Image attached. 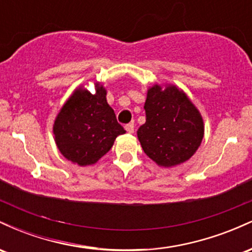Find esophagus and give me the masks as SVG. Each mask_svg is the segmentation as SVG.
<instances>
[{
	"label": "esophagus",
	"instance_id": "1",
	"mask_svg": "<svg viewBox=\"0 0 252 252\" xmlns=\"http://www.w3.org/2000/svg\"><path fill=\"white\" fill-rule=\"evenodd\" d=\"M134 124L132 123H129V124H126V132H129V134H132V132H134Z\"/></svg>",
	"mask_w": 252,
	"mask_h": 252
}]
</instances>
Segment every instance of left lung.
<instances>
[{"label": "left lung", "instance_id": "1", "mask_svg": "<svg viewBox=\"0 0 252 252\" xmlns=\"http://www.w3.org/2000/svg\"><path fill=\"white\" fill-rule=\"evenodd\" d=\"M146 123L137 130L143 152L156 164L170 168L189 160L204 138V121L178 86L154 84L144 103Z\"/></svg>", "mask_w": 252, "mask_h": 252}]
</instances>
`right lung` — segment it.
Masks as SVG:
<instances>
[{"label": "right lung", "instance_id": "add662e5", "mask_svg": "<svg viewBox=\"0 0 252 252\" xmlns=\"http://www.w3.org/2000/svg\"><path fill=\"white\" fill-rule=\"evenodd\" d=\"M96 94L76 89L66 100L53 124L54 141L65 158L80 167L94 164L114 146L126 130L118 124L106 102V90L94 84Z\"/></svg>", "mask_w": 252, "mask_h": 252}]
</instances>
